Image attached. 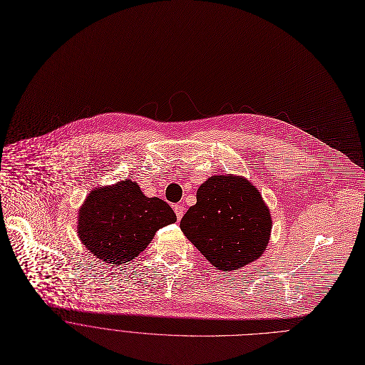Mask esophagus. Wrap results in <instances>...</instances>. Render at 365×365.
<instances>
[{"label":"esophagus","instance_id":"34e87169","mask_svg":"<svg viewBox=\"0 0 365 365\" xmlns=\"http://www.w3.org/2000/svg\"><path fill=\"white\" fill-rule=\"evenodd\" d=\"M174 211H175V214H177L178 220H181L182 215H184V205H182V204H175V205H174Z\"/></svg>","mask_w":365,"mask_h":365}]
</instances>
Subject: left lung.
<instances>
[{"instance_id": "1", "label": "left lung", "mask_w": 365, "mask_h": 365, "mask_svg": "<svg viewBox=\"0 0 365 365\" xmlns=\"http://www.w3.org/2000/svg\"><path fill=\"white\" fill-rule=\"evenodd\" d=\"M182 233L218 270L233 272L267 247L272 215L259 190L245 177L211 175L180 223Z\"/></svg>"}]
</instances>
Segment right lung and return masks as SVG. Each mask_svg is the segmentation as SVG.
<instances>
[{
    "mask_svg": "<svg viewBox=\"0 0 365 365\" xmlns=\"http://www.w3.org/2000/svg\"><path fill=\"white\" fill-rule=\"evenodd\" d=\"M175 222L164 200L147 197L138 182L123 180L89 192L78 212V236L93 256L115 266L135 259L161 227Z\"/></svg>",
    "mask_w": 365,
    "mask_h": 365,
    "instance_id": "obj_1",
    "label": "right lung"
}]
</instances>
